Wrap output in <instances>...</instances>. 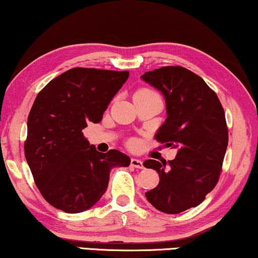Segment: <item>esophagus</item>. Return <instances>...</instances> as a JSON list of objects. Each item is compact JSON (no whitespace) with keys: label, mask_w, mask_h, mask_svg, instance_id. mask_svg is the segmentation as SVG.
<instances>
[{"label":"esophagus","mask_w":258,"mask_h":258,"mask_svg":"<svg viewBox=\"0 0 258 258\" xmlns=\"http://www.w3.org/2000/svg\"><path fill=\"white\" fill-rule=\"evenodd\" d=\"M130 165L133 166L135 168H143L144 166H143V161L140 159H136V158H133L132 161H130Z\"/></svg>","instance_id":"esophagus-1"}]
</instances>
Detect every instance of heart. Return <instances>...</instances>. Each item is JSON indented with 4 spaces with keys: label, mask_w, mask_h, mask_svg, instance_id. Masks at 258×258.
Returning <instances> with one entry per match:
<instances>
[{
    "label": "heart",
    "mask_w": 258,
    "mask_h": 258,
    "mask_svg": "<svg viewBox=\"0 0 258 258\" xmlns=\"http://www.w3.org/2000/svg\"><path fill=\"white\" fill-rule=\"evenodd\" d=\"M143 91H145V92H151V91H148V90H143Z\"/></svg>",
    "instance_id": "1"
}]
</instances>
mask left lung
I'll return each instance as SVG.
<instances>
[{"mask_svg":"<svg viewBox=\"0 0 258 258\" xmlns=\"http://www.w3.org/2000/svg\"><path fill=\"white\" fill-rule=\"evenodd\" d=\"M141 78L166 101L167 117L156 140L177 149L168 162L144 161L159 174V183L145 196L157 210L175 215L200 205L219 180L228 144L225 112L203 78L182 67H162Z\"/></svg>","mask_w":258,"mask_h":258,"instance_id":"8db88e82","label":"left lung"}]
</instances>
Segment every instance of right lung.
Listing matches in <instances>:
<instances>
[{
	"label": "right lung",
	"mask_w": 258,
	"mask_h": 258,
	"mask_svg": "<svg viewBox=\"0 0 258 258\" xmlns=\"http://www.w3.org/2000/svg\"><path fill=\"white\" fill-rule=\"evenodd\" d=\"M129 71L73 68L50 81L27 117L25 158L43 198L67 213L92 208L108 187L113 167H128L117 150L98 152L83 135L99 123Z\"/></svg>",
	"instance_id": "obj_1"
}]
</instances>
